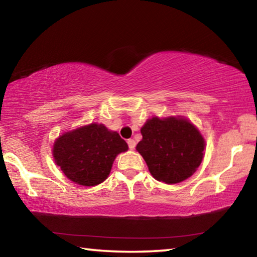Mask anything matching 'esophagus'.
I'll list each match as a JSON object with an SVG mask.
<instances>
[{
    "mask_svg": "<svg viewBox=\"0 0 257 257\" xmlns=\"http://www.w3.org/2000/svg\"><path fill=\"white\" fill-rule=\"evenodd\" d=\"M127 143H128V146H129L130 150H134L135 147H136V142H135L134 139H128Z\"/></svg>",
    "mask_w": 257,
    "mask_h": 257,
    "instance_id": "1",
    "label": "esophagus"
}]
</instances>
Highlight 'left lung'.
Instances as JSON below:
<instances>
[{
  "mask_svg": "<svg viewBox=\"0 0 257 257\" xmlns=\"http://www.w3.org/2000/svg\"><path fill=\"white\" fill-rule=\"evenodd\" d=\"M136 150L144 158L151 175L165 184L189 178L203 160L204 138L188 120L153 118L142 128Z\"/></svg>",
  "mask_w": 257,
  "mask_h": 257,
  "instance_id": "left-lung-1",
  "label": "left lung"
}]
</instances>
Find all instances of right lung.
<instances>
[{"instance_id": "1", "label": "right lung", "mask_w": 257, "mask_h": 257, "mask_svg": "<svg viewBox=\"0 0 257 257\" xmlns=\"http://www.w3.org/2000/svg\"><path fill=\"white\" fill-rule=\"evenodd\" d=\"M127 150V143L118 133L92 123L60 136L53 147V156L69 179L90 187L106 179L115 156Z\"/></svg>"}]
</instances>
